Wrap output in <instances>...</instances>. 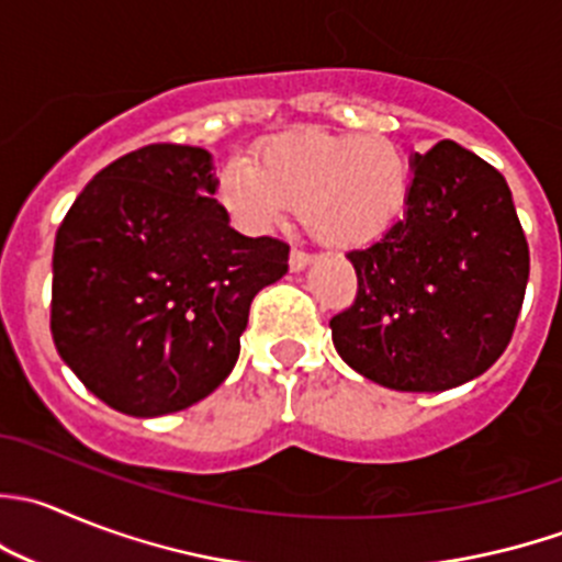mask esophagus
Instances as JSON below:
<instances>
[{"label":"esophagus","instance_id":"esophagus-1","mask_svg":"<svg viewBox=\"0 0 562 562\" xmlns=\"http://www.w3.org/2000/svg\"><path fill=\"white\" fill-rule=\"evenodd\" d=\"M310 263V255L304 252V249H291V258H288V266H291V271H304Z\"/></svg>","mask_w":562,"mask_h":562}]
</instances>
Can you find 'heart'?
<instances>
[{
    "label": "heart",
    "instance_id": "b5f03b06",
    "mask_svg": "<svg viewBox=\"0 0 562 562\" xmlns=\"http://www.w3.org/2000/svg\"><path fill=\"white\" fill-rule=\"evenodd\" d=\"M412 192V167L386 136H277L220 178V200L247 231H269L288 209L324 247L353 249L384 236Z\"/></svg>",
    "mask_w": 562,
    "mask_h": 562
}]
</instances>
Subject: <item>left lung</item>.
Masks as SVG:
<instances>
[{
  "label": "left lung",
  "mask_w": 562,
  "mask_h": 562,
  "mask_svg": "<svg viewBox=\"0 0 562 562\" xmlns=\"http://www.w3.org/2000/svg\"><path fill=\"white\" fill-rule=\"evenodd\" d=\"M403 220L348 260L357 299L329 321L364 379L442 392L486 373L514 337L530 249L505 178L442 139L414 154Z\"/></svg>",
  "instance_id": "8db88e82"
}]
</instances>
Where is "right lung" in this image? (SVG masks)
<instances>
[{"instance_id": "1", "label": "right lung", "mask_w": 562, "mask_h": 562, "mask_svg": "<svg viewBox=\"0 0 562 562\" xmlns=\"http://www.w3.org/2000/svg\"><path fill=\"white\" fill-rule=\"evenodd\" d=\"M216 187L209 150L145 145L87 183L54 238V346L131 417L211 395L236 364L255 293L288 271V244L233 231Z\"/></svg>"}]
</instances>
